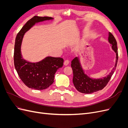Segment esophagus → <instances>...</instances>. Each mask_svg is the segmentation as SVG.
<instances>
[{
	"mask_svg": "<svg viewBox=\"0 0 128 128\" xmlns=\"http://www.w3.org/2000/svg\"><path fill=\"white\" fill-rule=\"evenodd\" d=\"M69 61L68 59L65 60L64 61V64L65 66H67L69 64Z\"/></svg>",
	"mask_w": 128,
	"mask_h": 128,
	"instance_id": "1",
	"label": "esophagus"
}]
</instances>
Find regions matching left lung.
Listing matches in <instances>:
<instances>
[{
    "label": "left lung",
    "instance_id": "1",
    "mask_svg": "<svg viewBox=\"0 0 128 128\" xmlns=\"http://www.w3.org/2000/svg\"><path fill=\"white\" fill-rule=\"evenodd\" d=\"M108 41L112 45V48L116 53V63L115 67L109 75L106 77L99 79H93L85 74L81 67L78 58L76 57L72 61L71 67L73 72L72 82L76 90L83 94H91L102 90L109 82L112 76L116 67L118 60V52L117 42L115 37L110 32H109Z\"/></svg>",
    "mask_w": 128,
    "mask_h": 128
}]
</instances>
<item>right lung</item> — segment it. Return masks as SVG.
<instances>
[{
	"label": "right lung",
	"instance_id": "right-lung-1",
	"mask_svg": "<svg viewBox=\"0 0 128 128\" xmlns=\"http://www.w3.org/2000/svg\"><path fill=\"white\" fill-rule=\"evenodd\" d=\"M48 16H34L22 27L15 38L14 52V63L15 69L20 79L29 88L41 90L48 88L53 83L54 74L64 64L61 58L48 56L36 63L25 60L21 55V45L24 34L36 23L52 20Z\"/></svg>",
	"mask_w": 128,
	"mask_h": 128
}]
</instances>
